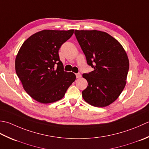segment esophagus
<instances>
[{
  "label": "esophagus",
  "mask_w": 149,
  "mask_h": 149,
  "mask_svg": "<svg viewBox=\"0 0 149 149\" xmlns=\"http://www.w3.org/2000/svg\"><path fill=\"white\" fill-rule=\"evenodd\" d=\"M81 74L80 73H77V74H76V77H77V78H80V77H81Z\"/></svg>",
  "instance_id": "obj_1"
}]
</instances>
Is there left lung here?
<instances>
[{"instance_id":"obj_1","label":"left lung","mask_w":149,"mask_h":149,"mask_svg":"<svg viewBox=\"0 0 149 149\" xmlns=\"http://www.w3.org/2000/svg\"><path fill=\"white\" fill-rule=\"evenodd\" d=\"M74 35L87 64L94 68L82 75L88 83L83 98L95 107H106L118 98L125 86L129 68L127 53L120 42L105 32L75 30Z\"/></svg>"}]
</instances>
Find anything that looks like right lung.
Listing matches in <instances>:
<instances>
[{
	"instance_id": "obj_1",
	"label": "right lung",
	"mask_w": 149,
	"mask_h": 149,
	"mask_svg": "<svg viewBox=\"0 0 149 149\" xmlns=\"http://www.w3.org/2000/svg\"><path fill=\"white\" fill-rule=\"evenodd\" d=\"M74 29L43 30L24 42L15 59V71L24 90L36 101L49 104L64 96L76 79L65 72L58 51L71 37Z\"/></svg>"
}]
</instances>
